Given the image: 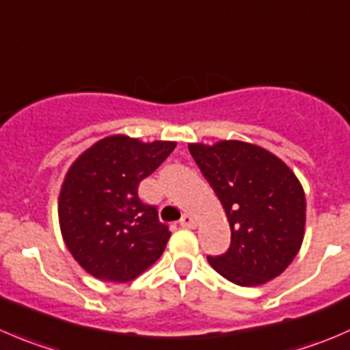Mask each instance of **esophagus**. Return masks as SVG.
<instances>
[{
  "mask_svg": "<svg viewBox=\"0 0 350 350\" xmlns=\"http://www.w3.org/2000/svg\"><path fill=\"white\" fill-rule=\"evenodd\" d=\"M179 224H181L183 227H188V229H193V227H196V219L191 215V213H183L181 220H179Z\"/></svg>",
  "mask_w": 350,
  "mask_h": 350,
  "instance_id": "esophagus-1",
  "label": "esophagus"
}]
</instances>
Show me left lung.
<instances>
[{
	"mask_svg": "<svg viewBox=\"0 0 350 350\" xmlns=\"http://www.w3.org/2000/svg\"><path fill=\"white\" fill-rule=\"evenodd\" d=\"M230 226V247L208 263L224 279L254 287L279 277L304 239L306 196L293 169L260 145L189 144Z\"/></svg>",
	"mask_w": 350,
	"mask_h": 350,
	"instance_id": "1",
	"label": "left lung"
}]
</instances>
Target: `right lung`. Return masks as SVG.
Returning <instances> with one entry per match:
<instances>
[{
    "mask_svg": "<svg viewBox=\"0 0 350 350\" xmlns=\"http://www.w3.org/2000/svg\"><path fill=\"white\" fill-rule=\"evenodd\" d=\"M174 147L111 135L75 159L61 185L57 217L64 244L85 272L130 282L161 258L171 232L157 208L140 202L138 185Z\"/></svg>",
    "mask_w": 350,
    "mask_h": 350,
    "instance_id": "right-lung-1",
    "label": "right lung"
}]
</instances>
